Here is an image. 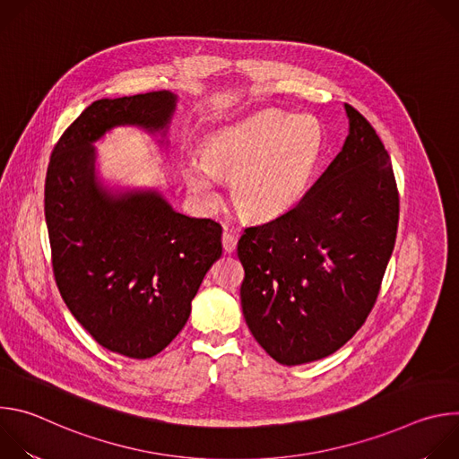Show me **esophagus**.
I'll list each match as a JSON object with an SVG mask.
<instances>
[{
    "mask_svg": "<svg viewBox=\"0 0 459 459\" xmlns=\"http://www.w3.org/2000/svg\"><path fill=\"white\" fill-rule=\"evenodd\" d=\"M221 243H223V250H225L227 254H232V252L236 250V245H238V238H236L234 234H229V232H225V234H223V238H221Z\"/></svg>",
    "mask_w": 459,
    "mask_h": 459,
    "instance_id": "34e87169",
    "label": "esophagus"
}]
</instances>
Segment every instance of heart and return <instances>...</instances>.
<instances>
[{"label":"heart","instance_id":"obj_1","mask_svg":"<svg viewBox=\"0 0 459 459\" xmlns=\"http://www.w3.org/2000/svg\"><path fill=\"white\" fill-rule=\"evenodd\" d=\"M317 152L319 133L308 117L259 114L211 136L200 163H188L183 178L188 190L207 204L218 200L214 178L230 179L229 194L238 214L247 221H271L298 204Z\"/></svg>","mask_w":459,"mask_h":459}]
</instances>
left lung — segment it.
Masks as SVG:
<instances>
[{"label":"left lung","instance_id":"obj_1","mask_svg":"<svg viewBox=\"0 0 459 459\" xmlns=\"http://www.w3.org/2000/svg\"><path fill=\"white\" fill-rule=\"evenodd\" d=\"M340 154L283 216L238 241L241 308L255 342L281 365L334 354L365 323L396 243L400 200L372 125L343 105Z\"/></svg>","mask_w":459,"mask_h":459}]
</instances>
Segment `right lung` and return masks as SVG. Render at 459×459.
I'll use <instances>...</instances> for the list:
<instances>
[{
	"mask_svg": "<svg viewBox=\"0 0 459 459\" xmlns=\"http://www.w3.org/2000/svg\"><path fill=\"white\" fill-rule=\"evenodd\" d=\"M176 107L170 91L94 101L59 138L45 179L59 294L101 347L134 359L156 356L185 326L221 255V227L174 211L158 188L108 183L94 145L134 126L167 151Z\"/></svg>",
	"mask_w": 459,
	"mask_h": 459,
	"instance_id": "obj_1",
	"label": "right lung"
}]
</instances>
